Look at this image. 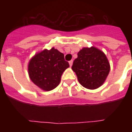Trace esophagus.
I'll return each instance as SVG.
<instances>
[{"label":"esophagus","instance_id":"obj_1","mask_svg":"<svg viewBox=\"0 0 132 132\" xmlns=\"http://www.w3.org/2000/svg\"><path fill=\"white\" fill-rule=\"evenodd\" d=\"M72 63H73V61H72V60H70V62H69V65H70V66H72Z\"/></svg>","mask_w":132,"mask_h":132}]
</instances>
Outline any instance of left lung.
<instances>
[{
	"mask_svg": "<svg viewBox=\"0 0 132 132\" xmlns=\"http://www.w3.org/2000/svg\"><path fill=\"white\" fill-rule=\"evenodd\" d=\"M72 70L82 86L94 90L103 84L110 70V65L101 50L94 46L84 47L77 53Z\"/></svg>",
	"mask_w": 132,
	"mask_h": 132,
	"instance_id": "obj_1",
	"label": "left lung"
}]
</instances>
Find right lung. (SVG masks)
Masks as SVG:
<instances>
[{
  "label": "right lung",
  "instance_id": "obj_1",
  "mask_svg": "<svg viewBox=\"0 0 132 132\" xmlns=\"http://www.w3.org/2000/svg\"><path fill=\"white\" fill-rule=\"evenodd\" d=\"M68 67L64 54L53 47L37 53L30 60L28 73L34 84L44 91H50L60 84L63 72Z\"/></svg>",
  "mask_w": 132,
  "mask_h": 132
}]
</instances>
